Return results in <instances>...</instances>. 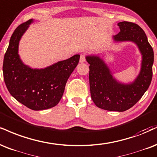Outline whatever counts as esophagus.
<instances>
[{
    "instance_id": "esophagus-1",
    "label": "esophagus",
    "mask_w": 157,
    "mask_h": 157,
    "mask_svg": "<svg viewBox=\"0 0 157 157\" xmlns=\"http://www.w3.org/2000/svg\"><path fill=\"white\" fill-rule=\"evenodd\" d=\"M80 63H84V62H86V56H85V55L83 54L80 55Z\"/></svg>"
}]
</instances>
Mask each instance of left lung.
Masks as SVG:
<instances>
[{"label": "left lung", "mask_w": 157, "mask_h": 157, "mask_svg": "<svg viewBox=\"0 0 157 157\" xmlns=\"http://www.w3.org/2000/svg\"><path fill=\"white\" fill-rule=\"evenodd\" d=\"M120 32L113 36L116 41H133L142 55V63L135 81L124 84L117 81L105 61L97 56H86L89 66L91 99L99 108L124 112L133 107L148 90L152 80L154 50L145 32L138 25L130 22L118 23Z\"/></svg>", "instance_id": "1"}]
</instances>
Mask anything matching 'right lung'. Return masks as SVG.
Wrapping results in <instances>:
<instances>
[{
    "label": "right lung",
    "instance_id": "1",
    "mask_svg": "<svg viewBox=\"0 0 157 157\" xmlns=\"http://www.w3.org/2000/svg\"><path fill=\"white\" fill-rule=\"evenodd\" d=\"M32 22L29 20L20 25L12 35L3 59V79L9 93L19 102L33 110H42L59 102L80 55L44 69H31L25 65L18 54L19 42Z\"/></svg>",
    "mask_w": 157,
    "mask_h": 157
}]
</instances>
